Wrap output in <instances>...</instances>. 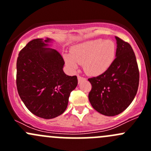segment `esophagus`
Returning a JSON list of instances; mask_svg holds the SVG:
<instances>
[{"label":"esophagus","mask_w":151,"mask_h":151,"mask_svg":"<svg viewBox=\"0 0 151 151\" xmlns=\"http://www.w3.org/2000/svg\"><path fill=\"white\" fill-rule=\"evenodd\" d=\"M77 78H78V82H79V83H81V82L84 81V80H86V79H85V77H81V76H80V75H78V76H77Z\"/></svg>","instance_id":"1"}]
</instances>
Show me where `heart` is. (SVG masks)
<instances>
[{
	"mask_svg": "<svg viewBox=\"0 0 151 151\" xmlns=\"http://www.w3.org/2000/svg\"><path fill=\"white\" fill-rule=\"evenodd\" d=\"M115 55V45L112 41L97 39L74 46L71 54L65 55L64 60L71 69H77L79 63H83L87 74L98 76L110 67Z\"/></svg>",
	"mask_w": 151,
	"mask_h": 151,
	"instance_id": "obj_1",
	"label": "heart"
}]
</instances>
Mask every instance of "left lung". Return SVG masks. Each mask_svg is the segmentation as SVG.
<instances>
[{
  "instance_id": "obj_1",
  "label": "left lung",
  "mask_w": 151,
  "mask_h": 151,
  "mask_svg": "<svg viewBox=\"0 0 151 151\" xmlns=\"http://www.w3.org/2000/svg\"><path fill=\"white\" fill-rule=\"evenodd\" d=\"M115 59L103 74L88 79L92 85L88 99L94 109L106 116L123 112L134 99L139 73L136 56L127 42L115 36Z\"/></svg>"
}]
</instances>
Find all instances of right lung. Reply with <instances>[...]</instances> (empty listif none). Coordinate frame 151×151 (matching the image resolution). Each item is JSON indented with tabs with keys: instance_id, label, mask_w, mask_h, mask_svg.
<instances>
[{
	"instance_id": "right-lung-1",
	"label": "right lung",
	"mask_w": 151,
	"mask_h": 151,
	"mask_svg": "<svg viewBox=\"0 0 151 151\" xmlns=\"http://www.w3.org/2000/svg\"><path fill=\"white\" fill-rule=\"evenodd\" d=\"M47 38L30 41L17 60V88L30 112L39 118L52 119L64 112L70 93L77 85V76L66 75L61 55Z\"/></svg>"
}]
</instances>
